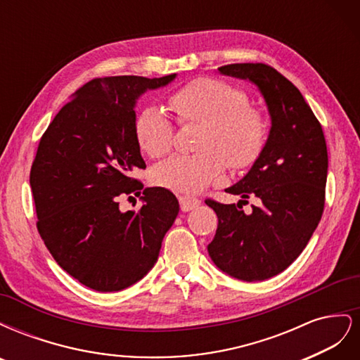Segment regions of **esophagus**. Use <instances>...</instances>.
<instances>
[{
	"label": "esophagus",
	"instance_id": "esophagus-1",
	"mask_svg": "<svg viewBox=\"0 0 360 360\" xmlns=\"http://www.w3.org/2000/svg\"><path fill=\"white\" fill-rule=\"evenodd\" d=\"M179 201H180L181 212H191L200 205V200L192 198V197H179Z\"/></svg>",
	"mask_w": 360,
	"mask_h": 360
}]
</instances>
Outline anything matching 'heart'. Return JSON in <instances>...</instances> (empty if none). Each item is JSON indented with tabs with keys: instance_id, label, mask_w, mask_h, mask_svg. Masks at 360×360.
Segmentation results:
<instances>
[{
	"instance_id": "obj_1",
	"label": "heart",
	"mask_w": 360,
	"mask_h": 360,
	"mask_svg": "<svg viewBox=\"0 0 360 360\" xmlns=\"http://www.w3.org/2000/svg\"><path fill=\"white\" fill-rule=\"evenodd\" d=\"M169 106L181 124H200L193 155H174L153 168L159 186L181 193H198L225 172L245 169L258 159L266 141V122L248 96L212 78L195 79L169 96ZM174 126L159 106H147L135 118L139 148L150 158L167 155Z\"/></svg>"
}]
</instances>
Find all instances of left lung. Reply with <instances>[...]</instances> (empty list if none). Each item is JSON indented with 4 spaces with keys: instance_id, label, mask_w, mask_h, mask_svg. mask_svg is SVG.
<instances>
[{
    "instance_id": "1",
    "label": "left lung",
    "mask_w": 360,
    "mask_h": 360,
    "mask_svg": "<svg viewBox=\"0 0 360 360\" xmlns=\"http://www.w3.org/2000/svg\"><path fill=\"white\" fill-rule=\"evenodd\" d=\"M217 70L257 86L270 115V130L246 176L225 189L243 200L237 205L205 201L219 221L207 250L224 274L246 282L264 281L302 254L321 219L328 147L302 93L278 70L261 63L228 64ZM249 196L257 197V205L245 214L241 204Z\"/></svg>"
}]
</instances>
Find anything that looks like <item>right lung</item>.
I'll return each instance as SVG.
<instances>
[{
	"instance_id": "1",
	"label": "right lung",
	"mask_w": 360,
	"mask_h": 360,
	"mask_svg": "<svg viewBox=\"0 0 360 360\" xmlns=\"http://www.w3.org/2000/svg\"><path fill=\"white\" fill-rule=\"evenodd\" d=\"M176 76L86 82L40 139L30 174L37 230L58 266L91 290L120 291L143 279L179 214L172 192L130 177L146 168L135 136L136 102ZM124 193L143 201L138 212L119 210Z\"/></svg>"
}]
</instances>
